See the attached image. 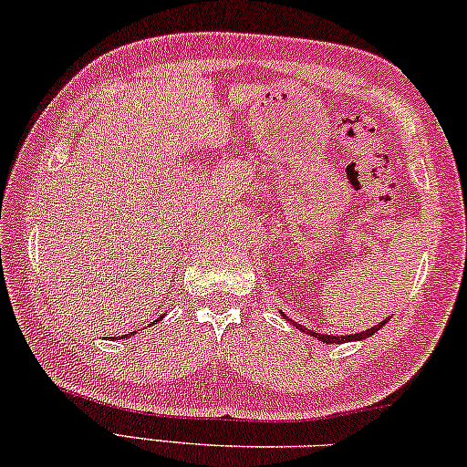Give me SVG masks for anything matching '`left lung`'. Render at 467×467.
Returning <instances> with one entry per match:
<instances>
[{
	"mask_svg": "<svg viewBox=\"0 0 467 467\" xmlns=\"http://www.w3.org/2000/svg\"><path fill=\"white\" fill-rule=\"evenodd\" d=\"M386 324V321H384ZM384 324H378L376 327H371V329H365V332H361V334H350V336H326V334H315V332H308V334H313V336H317V338L321 340V342H326V344H336V342H348V340H363V338H369V336H374L379 327H382ZM296 326V324H294ZM296 327H300L305 332V327L303 326H296Z\"/></svg>",
	"mask_w": 467,
	"mask_h": 467,
	"instance_id": "8db88e82",
	"label": "left lung"
}]
</instances>
